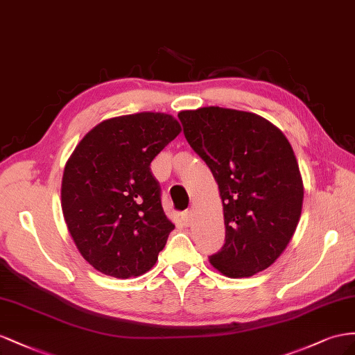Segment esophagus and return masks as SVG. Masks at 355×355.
<instances>
[{"label": "esophagus", "instance_id": "1", "mask_svg": "<svg viewBox=\"0 0 355 355\" xmlns=\"http://www.w3.org/2000/svg\"><path fill=\"white\" fill-rule=\"evenodd\" d=\"M181 218H183V223H184L186 226H190L191 218H193V214H191V211H186L184 214H183V217H181Z\"/></svg>", "mask_w": 355, "mask_h": 355}]
</instances>
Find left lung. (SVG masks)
Instances as JSON below:
<instances>
[{
    "label": "left lung",
    "mask_w": 355,
    "mask_h": 355,
    "mask_svg": "<svg viewBox=\"0 0 355 355\" xmlns=\"http://www.w3.org/2000/svg\"><path fill=\"white\" fill-rule=\"evenodd\" d=\"M190 147L214 175L225 211V245L211 265L230 278L269 268L295 235L303 183L281 130L257 114L221 107L181 111Z\"/></svg>",
    "instance_id": "left-lung-1"
}]
</instances>
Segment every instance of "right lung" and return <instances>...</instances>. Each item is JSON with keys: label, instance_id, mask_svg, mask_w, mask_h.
Here are the masks:
<instances>
[{"label": "right lung", "instance_id": "1", "mask_svg": "<svg viewBox=\"0 0 355 355\" xmlns=\"http://www.w3.org/2000/svg\"><path fill=\"white\" fill-rule=\"evenodd\" d=\"M164 113L101 121L80 141L62 177V212L71 236L96 270L139 277L155 266L174 225L162 208L150 164L180 134Z\"/></svg>", "mask_w": 355, "mask_h": 355}]
</instances>
